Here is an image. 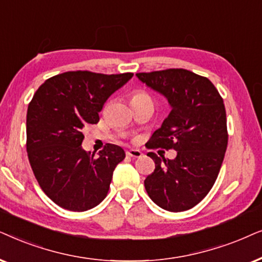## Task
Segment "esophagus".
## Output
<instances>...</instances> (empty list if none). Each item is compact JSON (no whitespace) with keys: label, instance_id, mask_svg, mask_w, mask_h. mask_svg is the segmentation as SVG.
<instances>
[{"label":"esophagus","instance_id":"34e87169","mask_svg":"<svg viewBox=\"0 0 262 262\" xmlns=\"http://www.w3.org/2000/svg\"><path fill=\"white\" fill-rule=\"evenodd\" d=\"M141 151L140 149H128L127 151V156L128 157H133V158H139V157H141Z\"/></svg>","mask_w":262,"mask_h":262}]
</instances>
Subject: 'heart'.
Returning <instances> with one entry per match:
<instances>
[{"label": "heart", "instance_id": "heart-1", "mask_svg": "<svg viewBox=\"0 0 262 262\" xmlns=\"http://www.w3.org/2000/svg\"><path fill=\"white\" fill-rule=\"evenodd\" d=\"M141 98H148L149 99V96L146 92H144V91H135V92L133 93V97H132V100H133V99H141Z\"/></svg>", "mask_w": 262, "mask_h": 262}]
</instances>
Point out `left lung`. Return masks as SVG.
Here are the masks:
<instances>
[{
    "label": "left lung",
    "mask_w": 262,
    "mask_h": 262,
    "mask_svg": "<svg viewBox=\"0 0 262 262\" xmlns=\"http://www.w3.org/2000/svg\"><path fill=\"white\" fill-rule=\"evenodd\" d=\"M140 81L171 106L149 148L175 149V159L149 152L156 169L145 180L148 196L163 210L182 212L198 205L213 187L228 147L223 98L205 76L182 68L138 73Z\"/></svg>",
    "instance_id": "left-lung-1"
}]
</instances>
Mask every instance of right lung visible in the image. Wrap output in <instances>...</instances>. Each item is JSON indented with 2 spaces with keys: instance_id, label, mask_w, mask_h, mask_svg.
<instances>
[{
  "instance_id": "obj_1",
  "label": "right lung",
  "mask_w": 262,
  "mask_h": 262,
  "mask_svg": "<svg viewBox=\"0 0 262 262\" xmlns=\"http://www.w3.org/2000/svg\"><path fill=\"white\" fill-rule=\"evenodd\" d=\"M133 76L66 72L45 80L29 104L26 149L41 190L64 210L83 212L105 199L123 148L106 144L98 156L81 147L82 129L96 124L104 103Z\"/></svg>"
}]
</instances>
